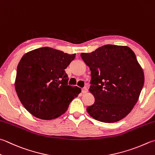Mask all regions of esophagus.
Listing matches in <instances>:
<instances>
[{"mask_svg":"<svg viewBox=\"0 0 155 155\" xmlns=\"http://www.w3.org/2000/svg\"><path fill=\"white\" fill-rule=\"evenodd\" d=\"M81 92H82V93H86L87 92V88L86 87H82V89H81Z\"/></svg>","mask_w":155,"mask_h":155,"instance_id":"34e87169","label":"esophagus"}]
</instances>
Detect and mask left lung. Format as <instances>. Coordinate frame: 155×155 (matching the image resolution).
Returning a JSON list of instances; mask_svg holds the SVG:
<instances>
[{
  "mask_svg": "<svg viewBox=\"0 0 155 155\" xmlns=\"http://www.w3.org/2000/svg\"><path fill=\"white\" fill-rule=\"evenodd\" d=\"M80 56L91 71L89 91L95 98L87 112L104 123L124 118L136 104L144 83L135 53L128 46L107 45Z\"/></svg>",
  "mask_w": 155,
  "mask_h": 155,
  "instance_id": "1",
  "label": "left lung"
}]
</instances>
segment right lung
Masks as SVG:
<instances>
[{
	"label": "right lung",
	"instance_id": "1",
	"mask_svg": "<svg viewBox=\"0 0 155 155\" xmlns=\"http://www.w3.org/2000/svg\"><path fill=\"white\" fill-rule=\"evenodd\" d=\"M75 54L42 47L25 54L17 65L15 87L20 101L32 115L51 120L63 115L81 92L68 85L65 69Z\"/></svg>",
	"mask_w": 155,
	"mask_h": 155
}]
</instances>
